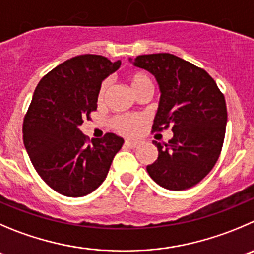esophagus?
Returning <instances> with one entry per match:
<instances>
[{
    "instance_id": "obj_1",
    "label": "esophagus",
    "mask_w": 254,
    "mask_h": 254,
    "mask_svg": "<svg viewBox=\"0 0 254 254\" xmlns=\"http://www.w3.org/2000/svg\"><path fill=\"white\" fill-rule=\"evenodd\" d=\"M125 144L127 147H131V148H136V147H138V142L136 141H131V139H126L125 141Z\"/></svg>"
}]
</instances>
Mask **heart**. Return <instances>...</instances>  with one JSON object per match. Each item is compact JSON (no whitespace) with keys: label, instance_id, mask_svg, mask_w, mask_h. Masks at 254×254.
<instances>
[{"label":"heart","instance_id":"1","mask_svg":"<svg viewBox=\"0 0 254 254\" xmlns=\"http://www.w3.org/2000/svg\"><path fill=\"white\" fill-rule=\"evenodd\" d=\"M129 83H131L132 89L134 93L139 92L144 87H152V81L144 72H133L129 76ZM111 86V79L106 78L101 83L100 89H98V102H103L107 96L108 89ZM146 118L139 115H118L112 118L111 123L112 127L118 132V133L126 134V136H133L139 131L141 126L144 125Z\"/></svg>","mask_w":254,"mask_h":254}]
</instances>
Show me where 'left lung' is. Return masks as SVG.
<instances>
[{
    "instance_id": "8db88e82",
    "label": "left lung",
    "mask_w": 254,
    "mask_h": 254,
    "mask_svg": "<svg viewBox=\"0 0 254 254\" xmlns=\"http://www.w3.org/2000/svg\"><path fill=\"white\" fill-rule=\"evenodd\" d=\"M134 66L156 77L161 89L152 131L171 127L168 143L153 144L158 158L147 166L152 180L171 190L201 182L214 167L223 147L227 106L216 81L201 67L171 53L142 55Z\"/></svg>"
}]
</instances>
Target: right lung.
I'll use <instances>...</instances> for the list:
<instances>
[{
	"mask_svg": "<svg viewBox=\"0 0 254 254\" xmlns=\"http://www.w3.org/2000/svg\"><path fill=\"white\" fill-rule=\"evenodd\" d=\"M121 61L100 55H79L59 64L38 82L25 118L23 143L33 167L52 190L82 197L105 181L123 138L106 133L84 136L79 126L97 110L103 79Z\"/></svg>",
	"mask_w": 254,
	"mask_h": 254,
	"instance_id": "obj_1",
	"label": "right lung"
}]
</instances>
